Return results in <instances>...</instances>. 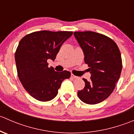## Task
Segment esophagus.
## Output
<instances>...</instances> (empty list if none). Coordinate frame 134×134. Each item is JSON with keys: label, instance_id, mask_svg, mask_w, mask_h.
<instances>
[{"label": "esophagus", "instance_id": "esophagus-1", "mask_svg": "<svg viewBox=\"0 0 134 134\" xmlns=\"http://www.w3.org/2000/svg\"><path fill=\"white\" fill-rule=\"evenodd\" d=\"M71 77H72V78H74V79H76V78H78V76H76L74 75H71Z\"/></svg>", "mask_w": 134, "mask_h": 134}]
</instances>
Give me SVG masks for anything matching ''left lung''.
Segmentation results:
<instances>
[{"label": "left lung", "instance_id": "8db88e82", "mask_svg": "<svg viewBox=\"0 0 134 134\" xmlns=\"http://www.w3.org/2000/svg\"><path fill=\"white\" fill-rule=\"evenodd\" d=\"M74 36L83 50L85 63L91 73L90 81L83 78L85 87L78 91V96L86 104L100 103L111 94L121 76L119 48L113 40L97 32H75Z\"/></svg>", "mask_w": 134, "mask_h": 134}]
</instances>
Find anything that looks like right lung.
<instances>
[{"instance_id": "1", "label": "right lung", "mask_w": 134, "mask_h": 134, "mask_svg": "<svg viewBox=\"0 0 134 134\" xmlns=\"http://www.w3.org/2000/svg\"><path fill=\"white\" fill-rule=\"evenodd\" d=\"M72 32L37 31L26 35L20 41L15 53L17 75L26 91L37 100L53 99L65 79L67 71L56 72L48 67L47 60H54L61 46Z\"/></svg>"}]
</instances>
